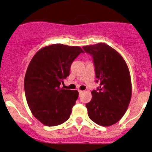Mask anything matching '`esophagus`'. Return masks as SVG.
<instances>
[{
    "label": "esophagus",
    "instance_id": "obj_1",
    "mask_svg": "<svg viewBox=\"0 0 152 152\" xmlns=\"http://www.w3.org/2000/svg\"><path fill=\"white\" fill-rule=\"evenodd\" d=\"M83 91H81V90H79V91H78V94H79V95H80V94H83Z\"/></svg>",
    "mask_w": 152,
    "mask_h": 152
}]
</instances>
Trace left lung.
<instances>
[{
	"label": "left lung",
	"instance_id": "left-lung-1",
	"mask_svg": "<svg viewBox=\"0 0 152 152\" xmlns=\"http://www.w3.org/2000/svg\"><path fill=\"white\" fill-rule=\"evenodd\" d=\"M83 49L92 56L96 82L100 83L86 104L88 116L100 126H111L121 119L129 104V71L121 56L106 43L83 46Z\"/></svg>",
	"mask_w": 152,
	"mask_h": 152
}]
</instances>
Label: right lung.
<instances>
[{"label":"right lung","mask_w":152,"mask_h":152,"mask_svg":"<svg viewBox=\"0 0 152 152\" xmlns=\"http://www.w3.org/2000/svg\"><path fill=\"white\" fill-rule=\"evenodd\" d=\"M81 53L78 46L57 43L38 50L29 64L24 80L26 98L34 116L46 126L61 124L70 117L78 92L60 85Z\"/></svg>","instance_id":"obj_1"}]
</instances>
